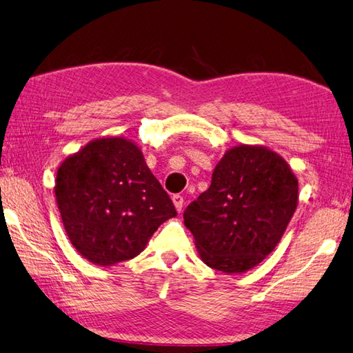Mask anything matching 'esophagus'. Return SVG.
<instances>
[{
  "mask_svg": "<svg viewBox=\"0 0 353 353\" xmlns=\"http://www.w3.org/2000/svg\"><path fill=\"white\" fill-rule=\"evenodd\" d=\"M173 203H174L176 210L180 214V212H182V209H183V196L180 195V194L173 195Z\"/></svg>",
  "mask_w": 353,
  "mask_h": 353,
  "instance_id": "1",
  "label": "esophagus"
}]
</instances>
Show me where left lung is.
I'll use <instances>...</instances> for the list:
<instances>
[{"instance_id": "left-lung-1", "label": "left lung", "mask_w": 353, "mask_h": 353, "mask_svg": "<svg viewBox=\"0 0 353 353\" xmlns=\"http://www.w3.org/2000/svg\"><path fill=\"white\" fill-rule=\"evenodd\" d=\"M298 179L283 157L265 145L228 149L208 191L183 219L209 268L242 274L275 250L298 208Z\"/></svg>"}]
</instances>
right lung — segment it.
<instances>
[{"instance_id": "obj_1", "label": "right lung", "mask_w": 353, "mask_h": 353, "mask_svg": "<svg viewBox=\"0 0 353 353\" xmlns=\"http://www.w3.org/2000/svg\"><path fill=\"white\" fill-rule=\"evenodd\" d=\"M54 191L70 243L97 266L134 259L177 215L141 149L125 137L96 138L69 154Z\"/></svg>"}]
</instances>
